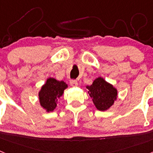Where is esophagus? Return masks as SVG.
Returning <instances> with one entry per match:
<instances>
[{
	"label": "esophagus",
	"mask_w": 153,
	"mask_h": 153,
	"mask_svg": "<svg viewBox=\"0 0 153 153\" xmlns=\"http://www.w3.org/2000/svg\"><path fill=\"white\" fill-rule=\"evenodd\" d=\"M70 83V85H71L72 86H76L78 85V82L76 79H71Z\"/></svg>",
	"instance_id": "34e87169"
}]
</instances>
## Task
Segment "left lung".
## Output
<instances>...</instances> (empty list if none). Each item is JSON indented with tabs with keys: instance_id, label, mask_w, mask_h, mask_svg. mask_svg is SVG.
<instances>
[{
	"instance_id": "obj_1",
	"label": "left lung",
	"mask_w": 153,
	"mask_h": 153,
	"mask_svg": "<svg viewBox=\"0 0 153 153\" xmlns=\"http://www.w3.org/2000/svg\"><path fill=\"white\" fill-rule=\"evenodd\" d=\"M88 93L97 109L100 111L106 110L114 103L117 96V90L104 80L99 77L93 81L91 86H86Z\"/></svg>"
}]
</instances>
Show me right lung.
Segmentation results:
<instances>
[{
    "label": "right lung",
    "instance_id": "1",
    "mask_svg": "<svg viewBox=\"0 0 153 153\" xmlns=\"http://www.w3.org/2000/svg\"><path fill=\"white\" fill-rule=\"evenodd\" d=\"M67 85L63 81H58L53 78L47 79L39 93V99L41 106L51 112L56 108L58 100L63 95V90Z\"/></svg>",
    "mask_w": 153,
    "mask_h": 153
}]
</instances>
